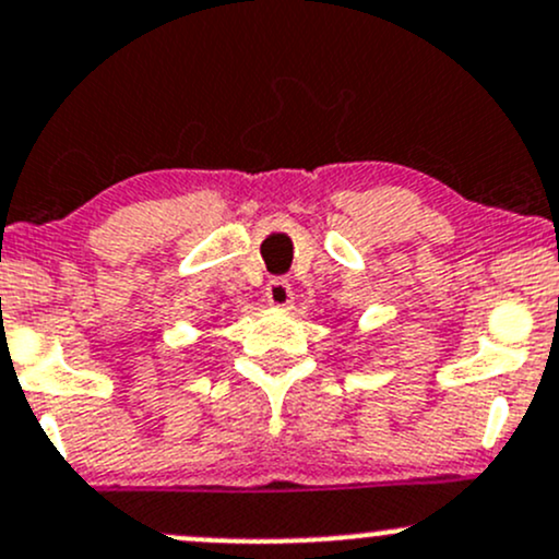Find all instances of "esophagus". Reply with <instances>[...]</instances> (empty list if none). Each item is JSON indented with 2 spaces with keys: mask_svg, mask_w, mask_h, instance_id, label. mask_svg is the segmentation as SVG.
<instances>
[{
  "mask_svg": "<svg viewBox=\"0 0 559 559\" xmlns=\"http://www.w3.org/2000/svg\"><path fill=\"white\" fill-rule=\"evenodd\" d=\"M264 297H267V302L273 305V308H289L292 299V284L286 278H273L267 281V286H264Z\"/></svg>",
  "mask_w": 559,
  "mask_h": 559,
  "instance_id": "1",
  "label": "esophagus"
}]
</instances>
